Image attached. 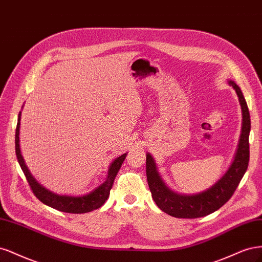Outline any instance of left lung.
<instances>
[{
  "instance_id": "obj_1",
  "label": "left lung",
  "mask_w": 262,
  "mask_h": 262,
  "mask_svg": "<svg viewBox=\"0 0 262 262\" xmlns=\"http://www.w3.org/2000/svg\"><path fill=\"white\" fill-rule=\"evenodd\" d=\"M229 83L235 89L242 105L243 128L234 161L220 181L211 188L197 195H179L165 186L157 172L152 157L149 154L147 155L146 173L151 195L157 206L167 214L182 219H196L214 212L231 199L247 170L249 162L250 115L239 87L232 80Z\"/></svg>"
}]
</instances>
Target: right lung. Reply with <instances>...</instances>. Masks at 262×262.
<instances>
[{"instance_id":"obj_1","label":"right lung","mask_w":262,"mask_h":262,"mask_svg":"<svg viewBox=\"0 0 262 262\" xmlns=\"http://www.w3.org/2000/svg\"><path fill=\"white\" fill-rule=\"evenodd\" d=\"M19 121H20V113L18 114V122H17V126H16V133H15V151H16V156H17L18 163L21 167L25 176H26V180L33 192V195H35L41 202H43L45 205L67 213H77V214L86 213L102 206L110 196V190H111L113 182L115 180V176L117 172H119L120 167L126 158V154L122 155L121 157L114 160L112 164L110 165L106 181L102 185H100L97 189L88 193V195L80 196V197L56 195V193H53L52 191H49L45 187H42L38 182H36V180L33 179L32 175L29 173L26 164L24 162V159L20 155V149H19V125H20Z\"/></svg>"}]
</instances>
